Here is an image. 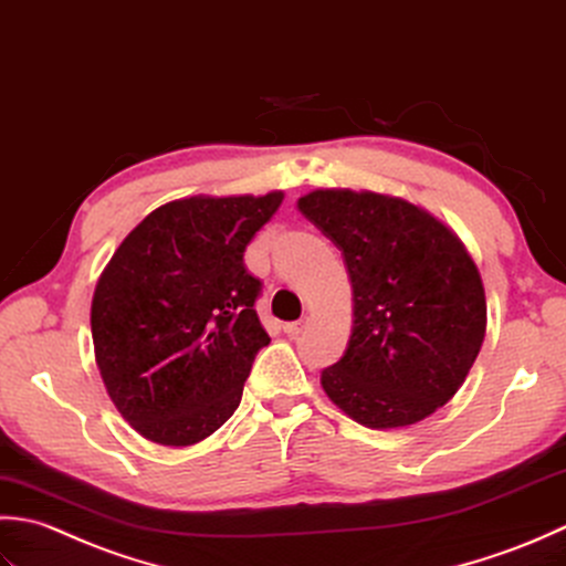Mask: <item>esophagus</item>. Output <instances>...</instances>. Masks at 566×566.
I'll return each mask as SVG.
<instances>
[{"label":"esophagus","instance_id":"obj_1","mask_svg":"<svg viewBox=\"0 0 566 566\" xmlns=\"http://www.w3.org/2000/svg\"><path fill=\"white\" fill-rule=\"evenodd\" d=\"M307 327V319L303 317V319H297V322H285L283 325V332L287 334V337H297L300 332H303Z\"/></svg>","mask_w":566,"mask_h":566}]
</instances>
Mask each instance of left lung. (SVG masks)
Segmentation results:
<instances>
[{
	"instance_id": "left-lung-1",
	"label": "left lung",
	"mask_w": 566,
	"mask_h": 566,
	"mask_svg": "<svg viewBox=\"0 0 566 566\" xmlns=\"http://www.w3.org/2000/svg\"><path fill=\"white\" fill-rule=\"evenodd\" d=\"M297 210L339 247L352 281V337L322 371L327 398L364 428L430 418L464 384L486 334V293L461 239L394 195L319 188Z\"/></svg>"
}]
</instances>
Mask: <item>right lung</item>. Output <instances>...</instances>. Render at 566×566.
<instances>
[{
	"mask_svg": "<svg viewBox=\"0 0 566 566\" xmlns=\"http://www.w3.org/2000/svg\"><path fill=\"white\" fill-rule=\"evenodd\" d=\"M281 202L283 190L170 200L102 271L90 307L95 361L114 408L146 440L198 444L239 408L271 342L244 249Z\"/></svg>",
	"mask_w": 566,
	"mask_h": 566,
	"instance_id": "1",
	"label": "right lung"
}]
</instances>
